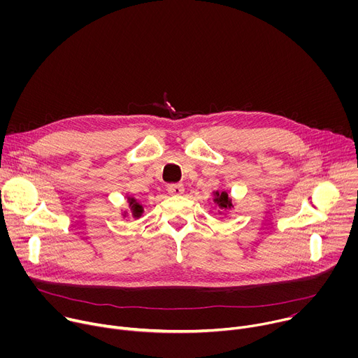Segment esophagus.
<instances>
[{
	"label": "esophagus",
	"mask_w": 358,
	"mask_h": 358,
	"mask_svg": "<svg viewBox=\"0 0 358 358\" xmlns=\"http://www.w3.org/2000/svg\"><path fill=\"white\" fill-rule=\"evenodd\" d=\"M167 189L171 195H181L184 192V185L182 184H170L167 187Z\"/></svg>",
	"instance_id": "obj_1"
}]
</instances>
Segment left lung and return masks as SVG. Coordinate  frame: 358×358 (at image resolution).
Here are the masks:
<instances>
[{"instance_id":"8db88e82","label":"left lung","mask_w":358,"mask_h":358,"mask_svg":"<svg viewBox=\"0 0 358 358\" xmlns=\"http://www.w3.org/2000/svg\"><path fill=\"white\" fill-rule=\"evenodd\" d=\"M215 202H218V206L221 207V208H231L232 207V203H231V199H229V196H228V194L227 192H215Z\"/></svg>"}]
</instances>
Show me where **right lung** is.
<instances>
[{
    "label": "right lung",
    "mask_w": 358,
    "mask_h": 358,
    "mask_svg": "<svg viewBox=\"0 0 358 358\" xmlns=\"http://www.w3.org/2000/svg\"><path fill=\"white\" fill-rule=\"evenodd\" d=\"M130 206H131V210H133V215L137 218V217H140L141 215V213H143V207L140 206V203H137L136 202V199H133V198H130Z\"/></svg>",
    "instance_id": "right-lung-1"
}]
</instances>
